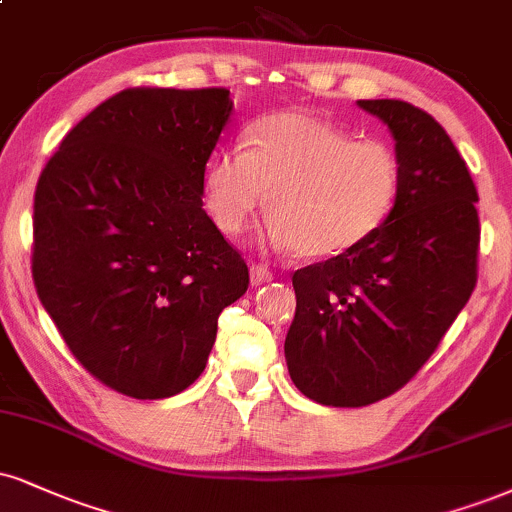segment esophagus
I'll list each match as a JSON object with an SVG mask.
<instances>
[{"mask_svg": "<svg viewBox=\"0 0 512 512\" xmlns=\"http://www.w3.org/2000/svg\"><path fill=\"white\" fill-rule=\"evenodd\" d=\"M274 281V274L269 272L264 264H252L250 267V283L252 286H262V283H269Z\"/></svg>", "mask_w": 512, "mask_h": 512, "instance_id": "34e87169", "label": "esophagus"}]
</instances>
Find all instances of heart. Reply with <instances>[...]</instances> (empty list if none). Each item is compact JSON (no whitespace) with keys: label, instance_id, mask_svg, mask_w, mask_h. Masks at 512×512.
I'll list each match as a JSON object with an SVG mask.
<instances>
[{"label":"heart","instance_id":"obj_1","mask_svg":"<svg viewBox=\"0 0 512 512\" xmlns=\"http://www.w3.org/2000/svg\"><path fill=\"white\" fill-rule=\"evenodd\" d=\"M243 145L219 152L205 176L207 212L224 236L248 229L269 192V243L329 260L367 243L396 207L400 162L381 140L281 112L252 123Z\"/></svg>","mask_w":512,"mask_h":512}]
</instances>
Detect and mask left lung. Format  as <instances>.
Returning <instances> with one entry per match:
<instances>
[{
    "label": "left lung",
    "mask_w": 512,
    "mask_h": 512,
    "mask_svg": "<svg viewBox=\"0 0 512 512\" xmlns=\"http://www.w3.org/2000/svg\"><path fill=\"white\" fill-rule=\"evenodd\" d=\"M357 104L396 140V207L360 248L293 274L295 317L283 346L300 393L334 408L403 389L477 283L479 197L453 140L408 102Z\"/></svg>",
    "instance_id": "obj_1"
}]
</instances>
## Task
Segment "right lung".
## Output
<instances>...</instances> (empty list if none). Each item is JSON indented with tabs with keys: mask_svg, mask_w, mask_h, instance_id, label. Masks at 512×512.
I'll return each mask as SVG.
<instances>
[{
	"mask_svg": "<svg viewBox=\"0 0 512 512\" xmlns=\"http://www.w3.org/2000/svg\"><path fill=\"white\" fill-rule=\"evenodd\" d=\"M233 112L226 88H128L76 123L42 169L33 281L76 360L123 396L188 389L248 264L202 209Z\"/></svg>",
	"mask_w": 512,
	"mask_h": 512,
	"instance_id": "add662e5",
	"label": "right lung"
}]
</instances>
